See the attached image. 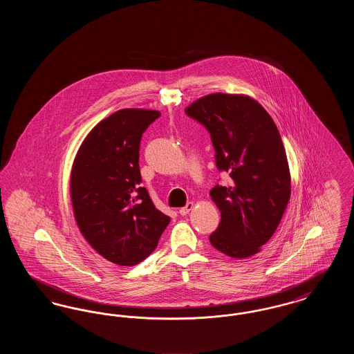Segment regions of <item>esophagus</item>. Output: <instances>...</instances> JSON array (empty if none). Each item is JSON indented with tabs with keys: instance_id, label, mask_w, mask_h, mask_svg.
Here are the masks:
<instances>
[{
	"instance_id": "34e87169",
	"label": "esophagus",
	"mask_w": 354,
	"mask_h": 354,
	"mask_svg": "<svg viewBox=\"0 0 354 354\" xmlns=\"http://www.w3.org/2000/svg\"><path fill=\"white\" fill-rule=\"evenodd\" d=\"M192 208H194V203H187L185 207H182V208L179 209V214H180L182 216H185V215H187Z\"/></svg>"
}]
</instances>
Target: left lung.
Segmentation results:
<instances>
[{
  "instance_id": "left-lung-1",
  "label": "left lung",
  "mask_w": 354,
  "mask_h": 354,
  "mask_svg": "<svg viewBox=\"0 0 354 354\" xmlns=\"http://www.w3.org/2000/svg\"><path fill=\"white\" fill-rule=\"evenodd\" d=\"M185 114L207 129L216 167L232 179L209 191L221 214L209 241L227 256L250 257L274 234L290 196L280 133L263 106L245 95L209 94Z\"/></svg>"
}]
</instances>
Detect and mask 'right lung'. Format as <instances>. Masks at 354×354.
Returning <instances> with one entry per match:
<instances>
[{
  "mask_svg": "<svg viewBox=\"0 0 354 354\" xmlns=\"http://www.w3.org/2000/svg\"><path fill=\"white\" fill-rule=\"evenodd\" d=\"M159 111L123 109L101 120L75 156L70 194L77 224L90 245L111 263L131 267L158 245L169 216L140 187L142 135Z\"/></svg>",
  "mask_w": 354,
  "mask_h": 354,
  "instance_id": "1",
  "label": "right lung"
}]
</instances>
